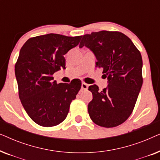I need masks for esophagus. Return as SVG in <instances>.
<instances>
[{
	"instance_id": "34e87169",
	"label": "esophagus",
	"mask_w": 160,
	"mask_h": 160,
	"mask_svg": "<svg viewBox=\"0 0 160 160\" xmlns=\"http://www.w3.org/2000/svg\"><path fill=\"white\" fill-rule=\"evenodd\" d=\"M82 89H85V90H86V89H88V84H86L85 82H82Z\"/></svg>"
}]
</instances>
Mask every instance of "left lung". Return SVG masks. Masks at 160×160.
Returning <instances> with one entry per match:
<instances>
[{
    "label": "left lung",
    "instance_id": "left-lung-1",
    "mask_svg": "<svg viewBox=\"0 0 160 160\" xmlns=\"http://www.w3.org/2000/svg\"><path fill=\"white\" fill-rule=\"evenodd\" d=\"M84 46L95 54L96 67L103 69L108 85L102 91L97 85L89 87L93 98L88 112L94 123L114 128L128 119L134 109L143 84L141 52L126 35L102 30L83 36Z\"/></svg>",
    "mask_w": 160,
    "mask_h": 160
}]
</instances>
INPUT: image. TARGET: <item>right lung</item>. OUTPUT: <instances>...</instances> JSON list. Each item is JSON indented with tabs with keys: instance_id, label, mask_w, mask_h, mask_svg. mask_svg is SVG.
Instances as JSON below:
<instances>
[{
	"instance_id": "1",
	"label": "right lung",
	"mask_w": 160,
	"mask_h": 160,
	"mask_svg": "<svg viewBox=\"0 0 160 160\" xmlns=\"http://www.w3.org/2000/svg\"><path fill=\"white\" fill-rule=\"evenodd\" d=\"M81 38L49 33L29 38L21 48L15 64L19 97L28 116L38 125L49 128L64 121L80 90V79L57 84L52 76L65 69L64 55Z\"/></svg>"
}]
</instances>
